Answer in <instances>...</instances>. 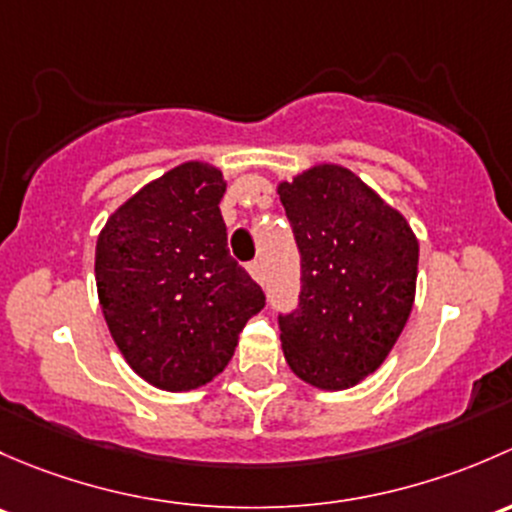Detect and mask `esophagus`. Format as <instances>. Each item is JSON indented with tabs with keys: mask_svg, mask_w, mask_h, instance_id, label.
I'll list each match as a JSON object with an SVG mask.
<instances>
[{
	"mask_svg": "<svg viewBox=\"0 0 512 512\" xmlns=\"http://www.w3.org/2000/svg\"><path fill=\"white\" fill-rule=\"evenodd\" d=\"M249 273H251V278H254L256 283H261V286H263V281H266V271H263V263L261 261L249 263Z\"/></svg>",
	"mask_w": 512,
	"mask_h": 512,
	"instance_id": "esophagus-1",
	"label": "esophagus"
}]
</instances>
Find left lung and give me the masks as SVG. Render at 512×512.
Returning <instances> with one entry per match:
<instances>
[{
    "mask_svg": "<svg viewBox=\"0 0 512 512\" xmlns=\"http://www.w3.org/2000/svg\"><path fill=\"white\" fill-rule=\"evenodd\" d=\"M300 251V305L281 318L295 377L325 392L387 360L412 313L419 239L399 209L347 167L320 162L278 182Z\"/></svg>",
    "mask_w": 512,
    "mask_h": 512,
    "instance_id": "8db88e82",
    "label": "left lung"
}]
</instances>
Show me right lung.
Segmentation results:
<instances>
[{
	"mask_svg": "<svg viewBox=\"0 0 512 512\" xmlns=\"http://www.w3.org/2000/svg\"><path fill=\"white\" fill-rule=\"evenodd\" d=\"M226 179L189 160L125 199L96 241V286L120 355L165 392L204 387L266 305L229 256L219 202Z\"/></svg>",
	"mask_w": 512,
	"mask_h": 512,
	"instance_id": "right-lung-1",
	"label": "right lung"
}]
</instances>
